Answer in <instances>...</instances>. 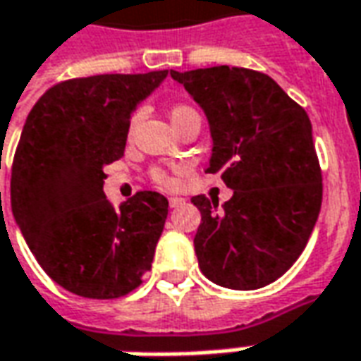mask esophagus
<instances>
[{"label":"esophagus","instance_id":"1","mask_svg":"<svg viewBox=\"0 0 361 361\" xmlns=\"http://www.w3.org/2000/svg\"><path fill=\"white\" fill-rule=\"evenodd\" d=\"M169 204H171V209H176V207H180V204H185V198H180V197H171V198H169Z\"/></svg>","mask_w":361,"mask_h":361}]
</instances>
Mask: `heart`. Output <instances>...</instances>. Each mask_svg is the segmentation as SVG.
Listing matches in <instances>:
<instances>
[{"mask_svg": "<svg viewBox=\"0 0 361 361\" xmlns=\"http://www.w3.org/2000/svg\"><path fill=\"white\" fill-rule=\"evenodd\" d=\"M190 113H195V111H192V109H190V107H185V105H178V107H175V109H173V111H171V123H173V121H176V118L185 117V115H190ZM139 118H141V113H135V115H133V118H130V130H133V127H135V125L139 123ZM157 178H159L161 183H164V185L169 183V178H166V176H164V175H161V173L157 175Z\"/></svg>", "mask_w": 361, "mask_h": 361, "instance_id": "b5f03b06", "label": "heart"}]
</instances>
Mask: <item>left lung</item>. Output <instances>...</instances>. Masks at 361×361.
I'll list each match as a JSON object with an SVG mask.
<instances>
[{
    "label": "left lung",
    "instance_id": "1",
    "mask_svg": "<svg viewBox=\"0 0 361 361\" xmlns=\"http://www.w3.org/2000/svg\"><path fill=\"white\" fill-rule=\"evenodd\" d=\"M171 77L209 121L207 173H220L231 200L190 198L200 210L195 252L210 282L268 286L298 260L322 207V173L306 111L264 73L207 67Z\"/></svg>",
    "mask_w": 361,
    "mask_h": 361
}]
</instances>
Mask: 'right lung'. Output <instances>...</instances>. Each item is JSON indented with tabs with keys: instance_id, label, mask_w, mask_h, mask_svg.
I'll list each match as a JSON object with an SVG mask.
<instances>
[{
	"instance_id": "add662e5",
	"label": "right lung",
	"mask_w": 361,
	"mask_h": 361,
	"mask_svg": "<svg viewBox=\"0 0 361 361\" xmlns=\"http://www.w3.org/2000/svg\"><path fill=\"white\" fill-rule=\"evenodd\" d=\"M169 71L93 75L51 87L27 115L11 169V210L41 268L77 296L129 294L151 270L169 200L141 190L117 209L105 166L130 117Z\"/></svg>"
}]
</instances>
